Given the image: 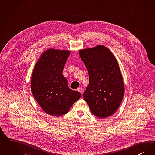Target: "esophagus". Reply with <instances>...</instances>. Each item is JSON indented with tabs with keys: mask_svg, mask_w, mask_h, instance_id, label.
I'll return each mask as SVG.
<instances>
[{
	"mask_svg": "<svg viewBox=\"0 0 155 155\" xmlns=\"http://www.w3.org/2000/svg\"><path fill=\"white\" fill-rule=\"evenodd\" d=\"M77 91H78L79 92H80L81 94H82V93H83V89H82V87H78V88L77 89Z\"/></svg>",
	"mask_w": 155,
	"mask_h": 155,
	"instance_id": "1",
	"label": "esophagus"
}]
</instances>
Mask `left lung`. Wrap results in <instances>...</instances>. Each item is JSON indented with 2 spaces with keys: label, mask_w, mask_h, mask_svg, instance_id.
<instances>
[{
  "label": "left lung",
  "mask_w": 155,
  "mask_h": 155,
  "mask_svg": "<svg viewBox=\"0 0 155 155\" xmlns=\"http://www.w3.org/2000/svg\"><path fill=\"white\" fill-rule=\"evenodd\" d=\"M79 54L88 70L89 78L83 97L96 117H109L117 111L124 93L117 59L102 45L80 50Z\"/></svg>",
  "instance_id": "1"
}]
</instances>
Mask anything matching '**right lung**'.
<instances>
[{"label":"right lung","mask_w":155,"mask_h":155,"mask_svg":"<svg viewBox=\"0 0 155 155\" xmlns=\"http://www.w3.org/2000/svg\"><path fill=\"white\" fill-rule=\"evenodd\" d=\"M70 54L68 50L45 51L32 73V94L44 111L50 115L59 117L68 113L81 96L68 87L62 74Z\"/></svg>","instance_id":"add662e5"}]
</instances>
